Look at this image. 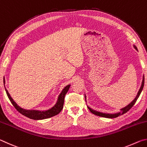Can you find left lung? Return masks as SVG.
Wrapping results in <instances>:
<instances>
[{
  "label": "left lung",
  "mask_w": 147,
  "mask_h": 147,
  "mask_svg": "<svg viewBox=\"0 0 147 147\" xmlns=\"http://www.w3.org/2000/svg\"><path fill=\"white\" fill-rule=\"evenodd\" d=\"M134 48L135 49L136 51H138V49H137V47L134 45ZM144 83H145V76L144 75L143 76V80H142V82H141V86L140 87V89H139V90L138 91V94H137L136 96L135 97V98L134 99V100L131 102L130 104H128L127 106H126L125 107H124V108H121V111H119V112H117V113H103V112H100V111H96V110H94V109H92L90 107L88 106V108L89 109V111H91L92 113L94 114V115H98V116H100V117H106V118H115V117H117L120 116L121 115H123V114L127 112L128 111H129V109H130L131 108H132V106L134 105V104L136 103V102L138 100V98H139V95H140V94L141 93V91H142L143 89V87H144ZM85 98H86V96L85 94Z\"/></svg>",
  "instance_id": "8db88e82"
}]
</instances>
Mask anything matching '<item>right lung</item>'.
Masks as SVG:
<instances>
[{
  "label": "right lung",
  "mask_w": 147,
  "mask_h": 147,
  "mask_svg": "<svg viewBox=\"0 0 147 147\" xmlns=\"http://www.w3.org/2000/svg\"><path fill=\"white\" fill-rule=\"evenodd\" d=\"M4 85L5 88V78L4 77ZM71 85H67L63 89V90L61 91L60 94H59L58 100H57L56 103L54 104V106L52 107L51 108H50L47 110H38V109H26L24 108H22L19 106L17 105V104L13 100V99L11 98L10 94L8 93V91L5 88V91L6 92L8 97L9 98V100L13 104V106L16 108L17 111L19 113H21L22 115L27 117L31 119H34V120H42V119H48L50 117H52L54 115H58V114L60 112L61 109H63V103H64V98L65 96V94L67 93L69 88H70Z\"/></svg>",
  "instance_id": "obj_1"
}]
</instances>
